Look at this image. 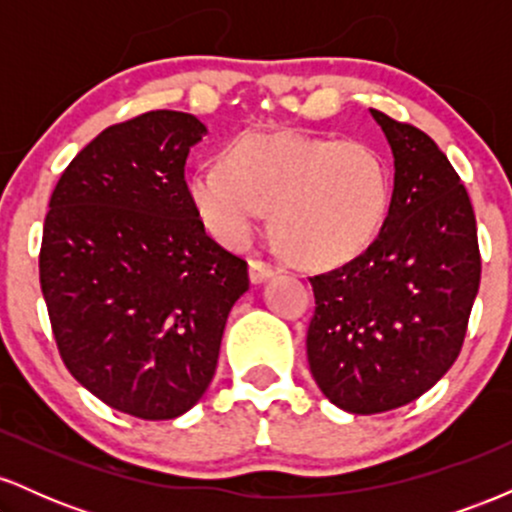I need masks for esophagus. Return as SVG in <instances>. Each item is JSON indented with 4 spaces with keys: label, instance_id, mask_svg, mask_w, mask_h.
<instances>
[{
    "label": "esophagus",
    "instance_id": "34e87169",
    "mask_svg": "<svg viewBox=\"0 0 512 512\" xmlns=\"http://www.w3.org/2000/svg\"><path fill=\"white\" fill-rule=\"evenodd\" d=\"M276 274V267L269 262H262V260H250V281L252 284H262V281H267L269 276Z\"/></svg>",
    "mask_w": 512,
    "mask_h": 512
}]
</instances>
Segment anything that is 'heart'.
Segmentation results:
<instances>
[{
  "mask_svg": "<svg viewBox=\"0 0 512 512\" xmlns=\"http://www.w3.org/2000/svg\"><path fill=\"white\" fill-rule=\"evenodd\" d=\"M187 195L216 240L240 248L272 209L276 238L308 267H337L373 243L390 211L392 178L358 139L250 132L223 163L197 168Z\"/></svg>",
  "mask_w": 512,
  "mask_h": 512,
  "instance_id": "obj_1",
  "label": "heart"
}]
</instances>
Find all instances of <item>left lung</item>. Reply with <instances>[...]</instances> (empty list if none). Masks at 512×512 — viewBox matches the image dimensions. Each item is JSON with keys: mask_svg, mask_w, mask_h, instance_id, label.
<instances>
[{"mask_svg": "<svg viewBox=\"0 0 512 512\" xmlns=\"http://www.w3.org/2000/svg\"><path fill=\"white\" fill-rule=\"evenodd\" d=\"M370 115L395 156L390 211L366 252L310 279L305 342L322 395L351 414L404 407L448 373L481 279L477 219L448 156L421 129Z\"/></svg>", "mask_w": 512, "mask_h": 512, "instance_id": "8db88e82", "label": "left lung"}]
</instances>
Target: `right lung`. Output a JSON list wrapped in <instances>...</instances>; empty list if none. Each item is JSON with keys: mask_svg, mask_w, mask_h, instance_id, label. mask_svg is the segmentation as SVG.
<instances>
[{"mask_svg": "<svg viewBox=\"0 0 512 512\" xmlns=\"http://www.w3.org/2000/svg\"><path fill=\"white\" fill-rule=\"evenodd\" d=\"M207 127L151 110L103 129L57 182L40 289L76 383L144 421L185 414L219 361L248 262L207 236L185 182Z\"/></svg>", "mask_w": 512, "mask_h": 512, "instance_id": "1", "label": "right lung"}]
</instances>
